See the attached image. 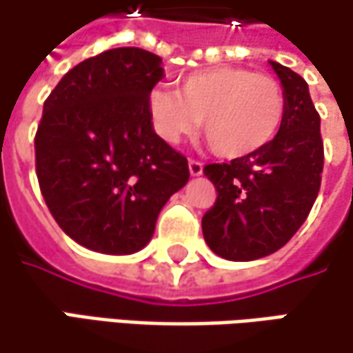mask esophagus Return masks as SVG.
Returning a JSON list of instances; mask_svg holds the SVG:
<instances>
[{"mask_svg":"<svg viewBox=\"0 0 353 353\" xmlns=\"http://www.w3.org/2000/svg\"><path fill=\"white\" fill-rule=\"evenodd\" d=\"M188 168H190V174L192 176H202V172H204V163L198 161V159H190L188 161Z\"/></svg>","mask_w":353,"mask_h":353,"instance_id":"obj_1","label":"esophagus"}]
</instances>
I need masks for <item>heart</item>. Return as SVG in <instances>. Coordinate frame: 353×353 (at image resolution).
Returning <instances> with one entry per match:
<instances>
[{
	"label": "heart",
	"mask_w": 353,
	"mask_h": 353,
	"mask_svg": "<svg viewBox=\"0 0 353 353\" xmlns=\"http://www.w3.org/2000/svg\"><path fill=\"white\" fill-rule=\"evenodd\" d=\"M287 112L283 86L269 74L246 68H208L179 82L177 90L155 88L149 114L161 139L177 143L202 121L214 153L246 157L279 135Z\"/></svg>",
	"instance_id": "1"
}]
</instances>
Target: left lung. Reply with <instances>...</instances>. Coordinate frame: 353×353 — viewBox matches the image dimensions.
<instances>
[{
	"label": "left lung",
	"instance_id": "1",
	"mask_svg": "<svg viewBox=\"0 0 353 353\" xmlns=\"http://www.w3.org/2000/svg\"><path fill=\"white\" fill-rule=\"evenodd\" d=\"M271 66L287 101L279 135L246 157L204 168L218 194L202 218L204 241L228 261H256L285 246L321 185L323 141L309 86L291 68Z\"/></svg>",
	"mask_w": 353,
	"mask_h": 353
}]
</instances>
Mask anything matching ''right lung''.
Here are the masks:
<instances>
[{
  "instance_id": "right-lung-1",
  "label": "right lung",
  "mask_w": 353,
  "mask_h": 353,
  "mask_svg": "<svg viewBox=\"0 0 353 353\" xmlns=\"http://www.w3.org/2000/svg\"><path fill=\"white\" fill-rule=\"evenodd\" d=\"M163 77L157 54L112 48L68 70L44 103L38 183L58 226L90 250H141L190 179L188 159L153 131L149 94Z\"/></svg>"
}]
</instances>
